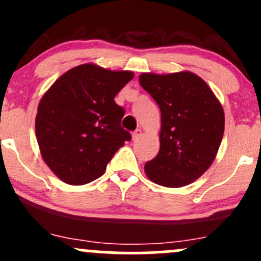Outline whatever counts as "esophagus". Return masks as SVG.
Returning a JSON list of instances; mask_svg holds the SVG:
<instances>
[{
    "mask_svg": "<svg viewBox=\"0 0 261 261\" xmlns=\"http://www.w3.org/2000/svg\"><path fill=\"white\" fill-rule=\"evenodd\" d=\"M141 134H142L141 128H136V130L133 133V139L134 140H138L140 136H141Z\"/></svg>",
    "mask_w": 261,
    "mask_h": 261,
    "instance_id": "obj_1",
    "label": "esophagus"
}]
</instances>
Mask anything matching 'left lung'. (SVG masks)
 I'll list each match as a JSON object with an SVG mask.
<instances>
[{
    "mask_svg": "<svg viewBox=\"0 0 261 261\" xmlns=\"http://www.w3.org/2000/svg\"><path fill=\"white\" fill-rule=\"evenodd\" d=\"M140 85L161 111L160 150L145 164L152 182L181 188L209 169L220 147L225 116L220 101L201 77L190 72L141 73Z\"/></svg>",
    "mask_w": 261,
    "mask_h": 261,
    "instance_id": "left-lung-1",
    "label": "left lung"
}]
</instances>
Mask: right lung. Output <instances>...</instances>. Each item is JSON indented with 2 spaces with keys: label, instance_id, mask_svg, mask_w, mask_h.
I'll return each mask as SVG.
<instances>
[{
  "label": "right lung",
  "instance_id": "add662e5",
  "mask_svg": "<svg viewBox=\"0 0 261 261\" xmlns=\"http://www.w3.org/2000/svg\"><path fill=\"white\" fill-rule=\"evenodd\" d=\"M133 77L131 71L85 64L60 76L42 96L36 138L43 161L60 180L85 185L98 179L130 141L121 127L125 110L114 98Z\"/></svg>",
  "mask_w": 261,
  "mask_h": 261
}]
</instances>
